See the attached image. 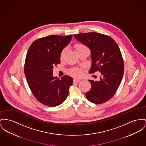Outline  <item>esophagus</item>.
<instances>
[{"label": "esophagus", "mask_w": 146, "mask_h": 146, "mask_svg": "<svg viewBox=\"0 0 146 146\" xmlns=\"http://www.w3.org/2000/svg\"><path fill=\"white\" fill-rule=\"evenodd\" d=\"M80 81H81V80L78 79V78H75V79L74 80V82L75 83H78V82H80Z\"/></svg>", "instance_id": "1"}]
</instances>
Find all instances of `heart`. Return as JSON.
Here are the masks:
<instances>
[{"instance_id": "1", "label": "heart", "mask_w": 146, "mask_h": 146, "mask_svg": "<svg viewBox=\"0 0 146 146\" xmlns=\"http://www.w3.org/2000/svg\"><path fill=\"white\" fill-rule=\"evenodd\" d=\"M75 48L76 51H78L80 49L86 48V46L85 45H82V44H77L75 45ZM66 50H67V48H64L62 50V51H61V53H60V59L62 60V58H64V57L65 56V54L66 52ZM68 72L71 75H72L73 76H75V77L80 76L82 74V70L80 68H76L70 69L69 70Z\"/></svg>"}]
</instances>
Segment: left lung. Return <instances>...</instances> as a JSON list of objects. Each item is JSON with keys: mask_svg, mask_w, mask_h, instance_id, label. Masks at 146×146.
I'll return each mask as SVG.
<instances>
[{"mask_svg": "<svg viewBox=\"0 0 146 146\" xmlns=\"http://www.w3.org/2000/svg\"><path fill=\"white\" fill-rule=\"evenodd\" d=\"M74 36L91 50L89 73H101L100 80H88L91 88L86 97L95 104L106 102L114 96L123 76L124 62L119 48L113 39L102 34L92 32Z\"/></svg>", "mask_w": 146, "mask_h": 146, "instance_id": "left-lung-1", "label": "left lung"}]
</instances>
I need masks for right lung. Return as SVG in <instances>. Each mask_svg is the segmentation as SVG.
Masks as SVG:
<instances>
[{
  "label": "right lung",
  "mask_w": 146,
  "mask_h": 146,
  "mask_svg": "<svg viewBox=\"0 0 146 146\" xmlns=\"http://www.w3.org/2000/svg\"><path fill=\"white\" fill-rule=\"evenodd\" d=\"M72 35H49L35 40L27 52L24 73L34 97L42 104L55 107L68 97L72 78L59 79L52 75L54 66L60 63V53L68 45Z\"/></svg>",
  "instance_id": "right-lung-1"
}]
</instances>
